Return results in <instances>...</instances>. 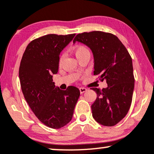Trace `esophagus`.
Wrapping results in <instances>:
<instances>
[{"mask_svg":"<svg viewBox=\"0 0 154 154\" xmlns=\"http://www.w3.org/2000/svg\"><path fill=\"white\" fill-rule=\"evenodd\" d=\"M79 91H80V93L81 94H82V93H84L85 92L87 91V89L85 88H79Z\"/></svg>","mask_w":154,"mask_h":154,"instance_id":"esophagus-1","label":"esophagus"}]
</instances>
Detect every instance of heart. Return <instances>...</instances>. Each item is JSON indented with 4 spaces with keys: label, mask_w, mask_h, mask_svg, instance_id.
Returning a JSON list of instances; mask_svg holds the SVG:
<instances>
[{
    "label": "heart",
    "mask_w": 154,
    "mask_h": 154,
    "mask_svg": "<svg viewBox=\"0 0 154 154\" xmlns=\"http://www.w3.org/2000/svg\"><path fill=\"white\" fill-rule=\"evenodd\" d=\"M87 53H90L89 51L88 50L87 48H85V46H82V45H79V46H77L75 48V54L77 58L79 57V56H81V55L87 54ZM63 59H64V56H63V55H62V56L60 57V59H59L60 64L62 63Z\"/></svg>",
    "instance_id": "obj_1"
}]
</instances>
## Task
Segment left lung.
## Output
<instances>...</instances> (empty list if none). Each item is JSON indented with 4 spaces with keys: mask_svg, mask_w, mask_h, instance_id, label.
Returning <instances> with one entry per match:
<instances>
[{
    "mask_svg": "<svg viewBox=\"0 0 154 154\" xmlns=\"http://www.w3.org/2000/svg\"><path fill=\"white\" fill-rule=\"evenodd\" d=\"M79 42L91 48L94 58V75L106 80L108 87L93 88L97 94L92 104L93 117L103 126L112 127L128 114L132 103L135 78L132 58L116 35L100 31L77 35Z\"/></svg>",
    "mask_w": 154,
    "mask_h": 154,
    "instance_id": "8db88e82",
    "label": "left lung"
}]
</instances>
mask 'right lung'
I'll return each instance as SVG.
<instances>
[{
  "label": "right lung",
  "instance_id": "obj_1",
  "mask_svg": "<svg viewBox=\"0 0 154 154\" xmlns=\"http://www.w3.org/2000/svg\"><path fill=\"white\" fill-rule=\"evenodd\" d=\"M75 34H50L28 44L19 66L21 88L26 101L38 119L53 129H59L72 119L79 89L60 90L53 82L59 70V55Z\"/></svg>",
  "mask_w": 154,
  "mask_h": 154
}]
</instances>
